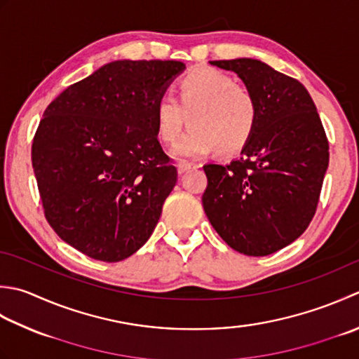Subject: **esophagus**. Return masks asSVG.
I'll return each instance as SVG.
<instances>
[{
    "instance_id": "1",
    "label": "esophagus",
    "mask_w": 359,
    "mask_h": 359,
    "mask_svg": "<svg viewBox=\"0 0 359 359\" xmlns=\"http://www.w3.org/2000/svg\"><path fill=\"white\" fill-rule=\"evenodd\" d=\"M194 168H198V165L193 163V161H187V160H180L177 163V171L179 174H184L188 170H194Z\"/></svg>"
}]
</instances>
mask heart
Wrapping results in <instances>:
<instances>
[{
  "label": "heart",
  "mask_w": 359,
  "mask_h": 359,
  "mask_svg": "<svg viewBox=\"0 0 359 359\" xmlns=\"http://www.w3.org/2000/svg\"><path fill=\"white\" fill-rule=\"evenodd\" d=\"M258 116L254 91L215 68L189 72L175 86V97L160 96L154 105L163 143L177 142L185 124H191L174 149L180 157H202L213 149L222 156L241 151L254 137Z\"/></svg>",
  "instance_id": "heart-1"
}]
</instances>
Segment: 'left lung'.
<instances>
[{
	"mask_svg": "<svg viewBox=\"0 0 359 359\" xmlns=\"http://www.w3.org/2000/svg\"><path fill=\"white\" fill-rule=\"evenodd\" d=\"M254 91L259 116L241 157L205 165L202 205L231 249L266 257L296 241L318 208L328 140L310 93L294 77L255 59L212 60Z\"/></svg>",
	"mask_w": 359,
	"mask_h": 359,
	"instance_id": "left-lung-1",
	"label": "left lung"
}]
</instances>
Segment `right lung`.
Listing matches in <instances>:
<instances>
[{
  "label": "right lung",
  "mask_w": 359,
  "mask_h": 359,
  "mask_svg": "<svg viewBox=\"0 0 359 359\" xmlns=\"http://www.w3.org/2000/svg\"><path fill=\"white\" fill-rule=\"evenodd\" d=\"M185 65L116 60L48 105L32 168L49 226L93 259L116 263L149 240L177 182L154 105Z\"/></svg>",
  "instance_id": "add662e5"
}]
</instances>
